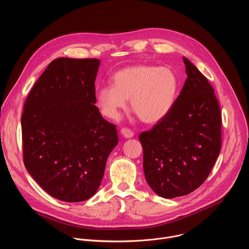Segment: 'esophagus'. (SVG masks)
I'll list each match as a JSON object with an SVG mask.
<instances>
[{"label":"esophagus","instance_id":"34e87169","mask_svg":"<svg viewBox=\"0 0 249 249\" xmlns=\"http://www.w3.org/2000/svg\"><path fill=\"white\" fill-rule=\"evenodd\" d=\"M120 132H121L122 136H123L124 138H126V139H130V138H132V137L134 136V133H133L131 130L127 129V128H122Z\"/></svg>","mask_w":249,"mask_h":249}]
</instances>
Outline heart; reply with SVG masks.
<instances>
[{"instance_id":"b5f03b06","label":"heart","mask_w":249,"mask_h":249,"mask_svg":"<svg viewBox=\"0 0 249 249\" xmlns=\"http://www.w3.org/2000/svg\"><path fill=\"white\" fill-rule=\"evenodd\" d=\"M178 92V78L168 67L137 65L122 69L112 77V85L96 90V104L103 116L117 120L127 107L146 124L163 120L173 108Z\"/></svg>"}]
</instances>
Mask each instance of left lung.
<instances>
[{
    "label": "left lung",
    "mask_w": 249,
    "mask_h": 249,
    "mask_svg": "<svg viewBox=\"0 0 249 249\" xmlns=\"http://www.w3.org/2000/svg\"><path fill=\"white\" fill-rule=\"evenodd\" d=\"M183 62L187 79L170 113L139 136L146 180L166 199L203 184L221 152L222 116L214 89L186 57Z\"/></svg>",
    "instance_id": "left-lung-1"
}]
</instances>
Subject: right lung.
Here are the masks:
<instances>
[{"label": "right lung", "instance_id": "obj_1", "mask_svg": "<svg viewBox=\"0 0 249 249\" xmlns=\"http://www.w3.org/2000/svg\"><path fill=\"white\" fill-rule=\"evenodd\" d=\"M99 66L98 59H55L24 103L25 168L44 191L64 202H82L96 193L118 144L116 126L94 105Z\"/></svg>", "mask_w": 249, "mask_h": 249}]
</instances>
